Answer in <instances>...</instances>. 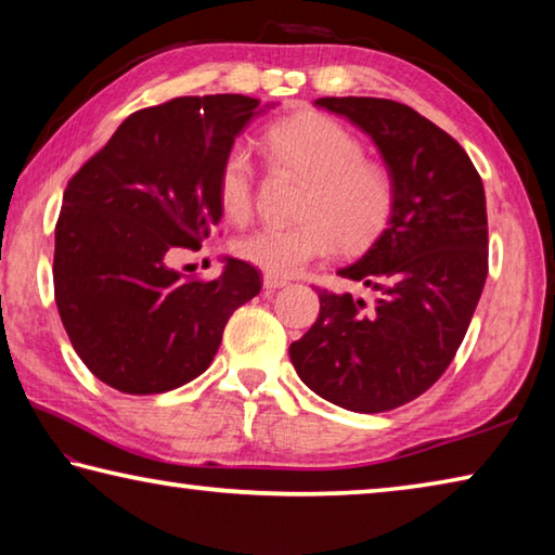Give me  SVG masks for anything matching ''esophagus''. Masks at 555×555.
<instances>
[{"label":"esophagus","instance_id":"obj_1","mask_svg":"<svg viewBox=\"0 0 555 555\" xmlns=\"http://www.w3.org/2000/svg\"><path fill=\"white\" fill-rule=\"evenodd\" d=\"M288 284L286 279H281V276H271V274H267L264 276V288L267 291H276V288H284Z\"/></svg>","mask_w":555,"mask_h":555}]
</instances>
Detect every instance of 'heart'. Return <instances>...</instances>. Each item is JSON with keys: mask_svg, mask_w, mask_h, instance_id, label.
I'll use <instances>...</instances> for the list:
<instances>
[{"mask_svg": "<svg viewBox=\"0 0 555 555\" xmlns=\"http://www.w3.org/2000/svg\"><path fill=\"white\" fill-rule=\"evenodd\" d=\"M269 162L306 178L291 228H257L234 242L237 257L271 276H294L313 259L362 251L379 237L397 208V181L387 164L364 156L350 129L323 115H296L264 134ZM218 201L230 220H244L255 203V166L234 146L218 176Z\"/></svg>", "mask_w": 555, "mask_h": 555, "instance_id": "1", "label": "heart"}]
</instances>
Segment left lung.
I'll return each mask as SVG.
<instances>
[{"label":"left lung","mask_w":555,"mask_h":555,"mask_svg":"<svg viewBox=\"0 0 555 555\" xmlns=\"http://www.w3.org/2000/svg\"><path fill=\"white\" fill-rule=\"evenodd\" d=\"M367 134L397 181V208L372 247L337 274L374 300L318 288L321 313L291 362L318 397L382 413L421 397L453 362L487 279L485 185L453 137L382 98H321Z\"/></svg>","instance_id":"left-lung-1"}]
</instances>
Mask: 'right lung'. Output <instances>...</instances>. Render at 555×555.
Here are the masks:
<instances>
[{"mask_svg": "<svg viewBox=\"0 0 555 555\" xmlns=\"http://www.w3.org/2000/svg\"><path fill=\"white\" fill-rule=\"evenodd\" d=\"M264 107L205 95L139 109L68 181L55 222V306L75 352L112 389L162 393L195 379L230 315L261 291L242 259L212 281L185 279L168 259L176 247L198 249L220 222V166Z\"/></svg>", "mask_w": 555, "mask_h": 555, "instance_id": "right-lung-1", "label": "right lung"}]
</instances>
